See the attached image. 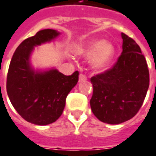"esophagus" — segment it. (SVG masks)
Here are the masks:
<instances>
[{
	"instance_id": "esophagus-1",
	"label": "esophagus",
	"mask_w": 156,
	"mask_h": 156,
	"mask_svg": "<svg viewBox=\"0 0 156 156\" xmlns=\"http://www.w3.org/2000/svg\"><path fill=\"white\" fill-rule=\"evenodd\" d=\"M78 80H79V82H84L87 80V77L84 74L81 73V74L79 75V79Z\"/></svg>"
}]
</instances>
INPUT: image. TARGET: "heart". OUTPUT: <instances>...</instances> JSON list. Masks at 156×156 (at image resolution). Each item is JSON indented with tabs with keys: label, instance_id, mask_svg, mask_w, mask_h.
Here are the masks:
<instances>
[{
	"label": "heart",
	"instance_id": "b5f03b06",
	"mask_svg": "<svg viewBox=\"0 0 156 156\" xmlns=\"http://www.w3.org/2000/svg\"><path fill=\"white\" fill-rule=\"evenodd\" d=\"M76 53L86 58L92 57V66L97 70H104L109 67L115 55V48L103 40H91L82 44Z\"/></svg>",
	"mask_w": 156,
	"mask_h": 156
}]
</instances>
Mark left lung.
I'll return each mask as SVG.
<instances>
[{
    "label": "left lung",
    "mask_w": 156,
    "mask_h": 156,
    "mask_svg": "<svg viewBox=\"0 0 156 156\" xmlns=\"http://www.w3.org/2000/svg\"><path fill=\"white\" fill-rule=\"evenodd\" d=\"M122 52L111 69L90 78V106L98 119L119 124L131 119L142 106L150 85L146 59L139 44L122 33Z\"/></svg>",
    "instance_id": "left-lung-1"
}]
</instances>
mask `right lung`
<instances>
[{"label": "right lung", "mask_w": 156, "mask_h": 156, "mask_svg": "<svg viewBox=\"0 0 156 156\" xmlns=\"http://www.w3.org/2000/svg\"><path fill=\"white\" fill-rule=\"evenodd\" d=\"M60 34L54 29H43L18 45L10 62L6 91L15 110L27 122L48 125L62 114L66 98L78 81V71L66 76L56 69L35 72L29 57L34 47L49 42Z\"/></svg>", "instance_id": "obj_1"}]
</instances>
